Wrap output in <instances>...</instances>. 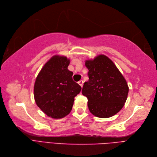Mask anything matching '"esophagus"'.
I'll use <instances>...</instances> for the list:
<instances>
[{
	"label": "esophagus",
	"mask_w": 157,
	"mask_h": 157,
	"mask_svg": "<svg viewBox=\"0 0 157 157\" xmlns=\"http://www.w3.org/2000/svg\"><path fill=\"white\" fill-rule=\"evenodd\" d=\"M78 83H79V85L81 86V87H83V80H80V81H79L78 82Z\"/></svg>",
	"instance_id": "obj_1"
}]
</instances>
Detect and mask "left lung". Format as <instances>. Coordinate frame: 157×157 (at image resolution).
I'll use <instances>...</instances> for the list:
<instances>
[{"instance_id": "left-lung-1", "label": "left lung", "mask_w": 157, "mask_h": 157, "mask_svg": "<svg viewBox=\"0 0 157 157\" xmlns=\"http://www.w3.org/2000/svg\"><path fill=\"white\" fill-rule=\"evenodd\" d=\"M88 82L82 94L88 99L90 112L96 117L108 118L122 109L128 93L125 79L114 63L104 55L86 60Z\"/></svg>"}]
</instances>
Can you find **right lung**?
I'll use <instances>...</instances> for the list:
<instances>
[{"label": "right lung", "instance_id": "right-lung-1", "mask_svg": "<svg viewBox=\"0 0 157 157\" xmlns=\"http://www.w3.org/2000/svg\"><path fill=\"white\" fill-rule=\"evenodd\" d=\"M70 60L55 55L38 74L34 83V97L37 105L49 117L60 119L71 112L74 97L81 86L72 79Z\"/></svg>", "mask_w": 157, "mask_h": 157}]
</instances>
